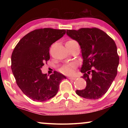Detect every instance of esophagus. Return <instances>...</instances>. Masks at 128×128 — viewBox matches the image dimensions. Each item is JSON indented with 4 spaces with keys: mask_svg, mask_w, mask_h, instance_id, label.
Instances as JSON below:
<instances>
[{
    "mask_svg": "<svg viewBox=\"0 0 128 128\" xmlns=\"http://www.w3.org/2000/svg\"><path fill=\"white\" fill-rule=\"evenodd\" d=\"M68 78L70 80H74L76 79V78H75V77H69Z\"/></svg>",
    "mask_w": 128,
    "mask_h": 128,
    "instance_id": "esophagus-1",
    "label": "esophagus"
}]
</instances>
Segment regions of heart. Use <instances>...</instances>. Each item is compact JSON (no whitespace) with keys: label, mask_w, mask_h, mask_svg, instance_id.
<instances>
[{"label":"heart","mask_w":128,"mask_h":128,"mask_svg":"<svg viewBox=\"0 0 128 128\" xmlns=\"http://www.w3.org/2000/svg\"><path fill=\"white\" fill-rule=\"evenodd\" d=\"M77 42L76 41H74V40H69L66 43H74ZM76 68V64H70L67 65L63 66V67L60 69V71L62 72L63 73L65 74H72L74 72V69Z\"/></svg>","instance_id":"b5f03b06"}]
</instances>
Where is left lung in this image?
<instances>
[{"mask_svg": "<svg viewBox=\"0 0 128 128\" xmlns=\"http://www.w3.org/2000/svg\"><path fill=\"white\" fill-rule=\"evenodd\" d=\"M66 34L80 45L83 64L80 72L87 85L77 90L80 97L96 100L104 95L117 74L119 56L115 42L104 31L97 28L67 30Z\"/></svg>", "mask_w": 128, "mask_h": 128, "instance_id": "8db88e82", "label": "left lung"}]
</instances>
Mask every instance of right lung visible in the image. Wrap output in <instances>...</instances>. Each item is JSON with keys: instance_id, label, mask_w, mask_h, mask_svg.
Returning <instances> with one entry per match:
<instances>
[{"instance_id": "obj_1", "label": "right lung", "mask_w": 128, "mask_h": 128, "mask_svg": "<svg viewBox=\"0 0 128 128\" xmlns=\"http://www.w3.org/2000/svg\"><path fill=\"white\" fill-rule=\"evenodd\" d=\"M65 30H35L20 40L12 55V70L17 84L33 101L42 102L54 97L66 76L56 71L48 76L41 69L50 58V47L65 34Z\"/></svg>"}]
</instances>
